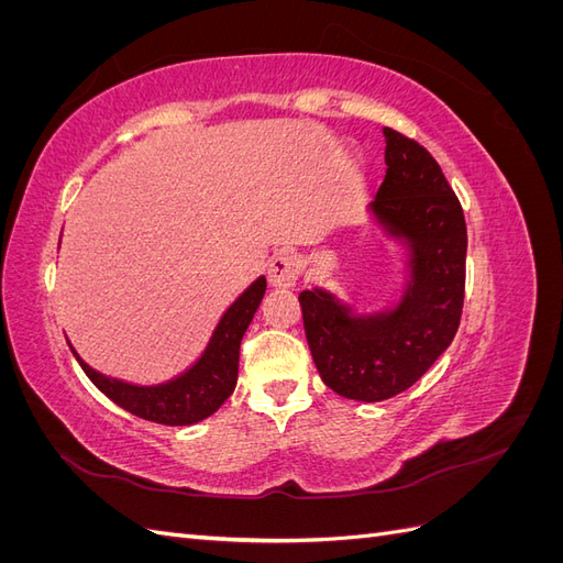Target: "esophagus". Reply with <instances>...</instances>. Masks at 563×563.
<instances>
[{
	"instance_id": "1",
	"label": "esophagus",
	"mask_w": 563,
	"mask_h": 563,
	"mask_svg": "<svg viewBox=\"0 0 563 563\" xmlns=\"http://www.w3.org/2000/svg\"><path fill=\"white\" fill-rule=\"evenodd\" d=\"M302 272V258L296 253H277L275 258L269 261L267 265V279L272 286H279V288H288L294 286L300 277Z\"/></svg>"
}]
</instances>
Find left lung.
Instances as JSON below:
<instances>
[{
  "label": "left lung",
  "instance_id": "left-lung-1",
  "mask_svg": "<svg viewBox=\"0 0 563 563\" xmlns=\"http://www.w3.org/2000/svg\"><path fill=\"white\" fill-rule=\"evenodd\" d=\"M387 172L371 211L411 249V282L397 310L352 317L331 294L298 296L321 380L345 399L383 401L424 376L457 331L465 300L467 228L437 159L383 129Z\"/></svg>",
  "mask_w": 563,
  "mask_h": 563
}]
</instances>
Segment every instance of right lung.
Returning <instances> with one entry per match:
<instances>
[{
    "instance_id": "right-lung-1",
    "label": "right lung",
    "mask_w": 563,
    "mask_h": 563,
    "mask_svg": "<svg viewBox=\"0 0 563 563\" xmlns=\"http://www.w3.org/2000/svg\"><path fill=\"white\" fill-rule=\"evenodd\" d=\"M265 277L255 279L246 291L230 305V310L220 319L207 352L201 354V360L172 383H164L157 387H139L114 380L103 376V373L93 371L89 364H84L77 352L73 347L70 350L77 356L84 373L89 376V380L103 391L108 399H112L117 406H122L124 411L150 422L172 424V428H178V424H192L216 413L234 391L236 373H240L242 338L265 296Z\"/></svg>"
}]
</instances>
